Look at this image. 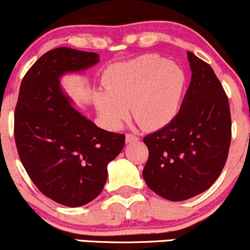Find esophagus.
Listing matches in <instances>:
<instances>
[{"instance_id": "esophagus-1", "label": "esophagus", "mask_w": 250, "mask_h": 250, "mask_svg": "<svg viewBox=\"0 0 250 250\" xmlns=\"http://www.w3.org/2000/svg\"><path fill=\"white\" fill-rule=\"evenodd\" d=\"M135 141H138L137 136H135L132 134L125 135V143H131V142H135Z\"/></svg>"}]
</instances>
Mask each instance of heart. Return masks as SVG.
Returning <instances> with one entry per match:
<instances>
[{
	"instance_id": "b5f03b06",
	"label": "heart",
	"mask_w": 250,
	"mask_h": 250,
	"mask_svg": "<svg viewBox=\"0 0 250 250\" xmlns=\"http://www.w3.org/2000/svg\"><path fill=\"white\" fill-rule=\"evenodd\" d=\"M105 91L94 94V106L108 129L116 130L128 119L146 130L174 121L181 109L187 77L181 67L162 56L146 54L107 68Z\"/></svg>"
}]
</instances>
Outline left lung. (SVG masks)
<instances>
[{
  "label": "left lung",
  "mask_w": 250,
  "mask_h": 250,
  "mask_svg": "<svg viewBox=\"0 0 250 250\" xmlns=\"http://www.w3.org/2000/svg\"><path fill=\"white\" fill-rule=\"evenodd\" d=\"M191 81L179 114L145 136L147 187L168 201H186L208 190L225 166L230 144L229 99L207 62L187 53Z\"/></svg>",
  "instance_id": "left-lung-1"
}]
</instances>
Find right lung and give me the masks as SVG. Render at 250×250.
Returning <instances> with one entry per match:
<instances>
[{
    "instance_id": "1",
    "label": "right lung",
    "mask_w": 250,
    "mask_h": 250,
    "mask_svg": "<svg viewBox=\"0 0 250 250\" xmlns=\"http://www.w3.org/2000/svg\"><path fill=\"white\" fill-rule=\"evenodd\" d=\"M97 53L59 47L43 54L21 81L15 110L21 162L37 188L56 203L78 208L93 201L107 181V165L125 136L97 127L72 106L61 78L83 74Z\"/></svg>"
}]
</instances>
